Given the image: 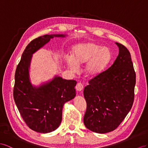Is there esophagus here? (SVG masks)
<instances>
[{"label":"esophagus","instance_id":"1","mask_svg":"<svg viewBox=\"0 0 148 148\" xmlns=\"http://www.w3.org/2000/svg\"><path fill=\"white\" fill-rule=\"evenodd\" d=\"M84 88V86L82 84L81 82H78L76 84V86H75V89H76L77 90H79V91H81Z\"/></svg>","mask_w":148,"mask_h":148}]
</instances>
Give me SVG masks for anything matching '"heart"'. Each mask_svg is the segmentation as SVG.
I'll use <instances>...</instances> for the list:
<instances>
[{
    "instance_id": "heart-1",
    "label": "heart",
    "mask_w": 148,
    "mask_h": 148,
    "mask_svg": "<svg viewBox=\"0 0 148 148\" xmlns=\"http://www.w3.org/2000/svg\"><path fill=\"white\" fill-rule=\"evenodd\" d=\"M71 57H67V65L73 71H77L78 65L87 63L86 73L94 75L100 73L111 59V52L106 47L93 42L79 44L73 48Z\"/></svg>"
}]
</instances>
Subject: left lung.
Returning a JSON list of instances; mask_svg holds the SVG:
<instances>
[{
    "instance_id": "1",
    "label": "left lung",
    "mask_w": 148,
    "mask_h": 148,
    "mask_svg": "<svg viewBox=\"0 0 148 148\" xmlns=\"http://www.w3.org/2000/svg\"><path fill=\"white\" fill-rule=\"evenodd\" d=\"M119 55L107 70L89 81L84 89V123L97 133L112 131L130 111L134 99L136 73L128 49L119 43Z\"/></svg>"
}]
</instances>
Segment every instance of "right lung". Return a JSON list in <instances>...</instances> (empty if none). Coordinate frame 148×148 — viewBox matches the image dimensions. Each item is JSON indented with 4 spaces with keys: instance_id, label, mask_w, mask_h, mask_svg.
Instances as JSON below:
<instances>
[{
    "instance_id": "add662e5",
    "label": "right lung",
    "mask_w": 148,
    "mask_h": 148,
    "mask_svg": "<svg viewBox=\"0 0 148 148\" xmlns=\"http://www.w3.org/2000/svg\"><path fill=\"white\" fill-rule=\"evenodd\" d=\"M44 35L32 40L22 53L15 73L13 96L17 109L26 124L32 130L47 133L56 130L61 123L63 106L75 96L77 82L56 77L52 81L33 87L29 78L31 56L54 37Z\"/></svg>"
}]
</instances>
